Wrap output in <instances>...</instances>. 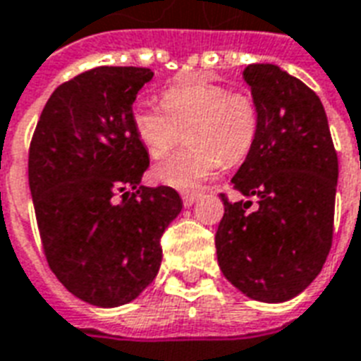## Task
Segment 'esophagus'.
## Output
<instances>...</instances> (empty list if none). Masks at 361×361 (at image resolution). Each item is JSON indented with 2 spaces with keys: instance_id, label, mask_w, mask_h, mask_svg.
Instances as JSON below:
<instances>
[{
  "instance_id": "1",
  "label": "esophagus",
  "mask_w": 361,
  "mask_h": 361,
  "mask_svg": "<svg viewBox=\"0 0 361 361\" xmlns=\"http://www.w3.org/2000/svg\"><path fill=\"white\" fill-rule=\"evenodd\" d=\"M181 199H183V206L185 208H191L200 199V195L199 192H181Z\"/></svg>"
}]
</instances>
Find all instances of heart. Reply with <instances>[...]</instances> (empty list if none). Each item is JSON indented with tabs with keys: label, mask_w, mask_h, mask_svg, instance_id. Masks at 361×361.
<instances>
[{
	"label": "heart",
	"mask_w": 361,
	"mask_h": 361,
	"mask_svg": "<svg viewBox=\"0 0 361 361\" xmlns=\"http://www.w3.org/2000/svg\"><path fill=\"white\" fill-rule=\"evenodd\" d=\"M132 125L153 159L169 155L187 130L191 147L159 164L153 178L162 185L191 191L210 180L224 161L235 164L252 151L259 132V111L246 92L191 77L162 92V107L137 104Z\"/></svg>",
	"instance_id": "1"
}]
</instances>
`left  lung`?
Masks as SVG:
<instances>
[{"instance_id": "8db88e82", "label": "left lung", "mask_w": 361, "mask_h": 361, "mask_svg": "<svg viewBox=\"0 0 361 361\" xmlns=\"http://www.w3.org/2000/svg\"><path fill=\"white\" fill-rule=\"evenodd\" d=\"M259 132L231 180L257 200L225 204L216 233L225 279L250 299L284 302L320 274L334 238L339 162L314 90L274 64H250Z\"/></svg>"}]
</instances>
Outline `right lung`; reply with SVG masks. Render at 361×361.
Here are the masks:
<instances>
[{"label":"right lung","instance_id":"obj_1","mask_svg":"<svg viewBox=\"0 0 361 361\" xmlns=\"http://www.w3.org/2000/svg\"><path fill=\"white\" fill-rule=\"evenodd\" d=\"M147 68L100 66L60 85L35 126L27 180L47 261L77 299L114 309L155 280L161 236L183 202L140 185L149 153L132 125ZM130 186L133 192L128 191ZM125 192L117 205L113 197Z\"/></svg>","mask_w":361,"mask_h":361}]
</instances>
